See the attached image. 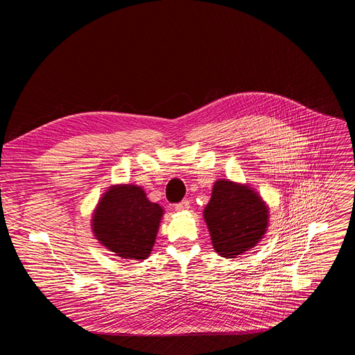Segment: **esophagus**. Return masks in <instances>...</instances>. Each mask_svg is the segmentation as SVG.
I'll return each instance as SVG.
<instances>
[{
  "instance_id": "esophagus-1",
  "label": "esophagus",
  "mask_w": 355,
  "mask_h": 355,
  "mask_svg": "<svg viewBox=\"0 0 355 355\" xmlns=\"http://www.w3.org/2000/svg\"><path fill=\"white\" fill-rule=\"evenodd\" d=\"M174 208H175L177 212H184V211H188L191 208V204H189V200H182V202H180V204H177Z\"/></svg>"
}]
</instances>
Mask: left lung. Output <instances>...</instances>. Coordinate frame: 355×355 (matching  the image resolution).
Returning <instances> with one entry per match:
<instances>
[{"mask_svg": "<svg viewBox=\"0 0 355 355\" xmlns=\"http://www.w3.org/2000/svg\"><path fill=\"white\" fill-rule=\"evenodd\" d=\"M268 207L248 185L218 180L204 209L215 251L226 259H236L264 237L268 227Z\"/></svg>", "mask_w": 355, "mask_h": 355, "instance_id": "8db88e82", "label": "left lung"}]
</instances>
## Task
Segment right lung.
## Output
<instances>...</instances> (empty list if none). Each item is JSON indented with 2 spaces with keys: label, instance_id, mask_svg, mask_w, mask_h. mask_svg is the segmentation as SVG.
<instances>
[{
  "label": "right lung",
  "instance_id": "right-lung-1",
  "mask_svg": "<svg viewBox=\"0 0 355 355\" xmlns=\"http://www.w3.org/2000/svg\"><path fill=\"white\" fill-rule=\"evenodd\" d=\"M164 209L150 202L143 188L112 185L99 199L92 215L95 239L128 260H146L155 245Z\"/></svg>",
  "mask_w": 355,
  "mask_h": 355
}]
</instances>
